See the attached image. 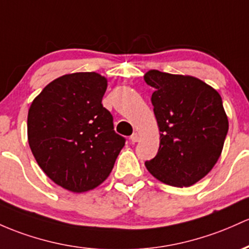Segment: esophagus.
<instances>
[{
    "mask_svg": "<svg viewBox=\"0 0 249 249\" xmlns=\"http://www.w3.org/2000/svg\"><path fill=\"white\" fill-rule=\"evenodd\" d=\"M130 139H131V142L136 143V142L139 141V135H138L137 132H133L132 136H131V137H130Z\"/></svg>",
    "mask_w": 249,
    "mask_h": 249,
    "instance_id": "obj_1",
    "label": "esophagus"
}]
</instances>
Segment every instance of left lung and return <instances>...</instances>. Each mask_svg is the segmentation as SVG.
Instances as JSON below:
<instances>
[{"label": "left lung", "instance_id": "1", "mask_svg": "<svg viewBox=\"0 0 249 249\" xmlns=\"http://www.w3.org/2000/svg\"><path fill=\"white\" fill-rule=\"evenodd\" d=\"M151 103L160 127V149L146 160L149 173L165 184L189 187L217 162L228 132L221 95L189 75L149 71Z\"/></svg>", "mask_w": 249, "mask_h": 249}]
</instances>
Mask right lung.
Returning <instances> with one entry per match:
<instances>
[{
	"mask_svg": "<svg viewBox=\"0 0 249 249\" xmlns=\"http://www.w3.org/2000/svg\"><path fill=\"white\" fill-rule=\"evenodd\" d=\"M106 87L107 80L95 72L62 75L42 89L28 111V143L37 164L73 193L105 181L125 145L102 104Z\"/></svg>",
	"mask_w": 249,
	"mask_h": 249,
	"instance_id": "1",
	"label": "right lung"
}]
</instances>
